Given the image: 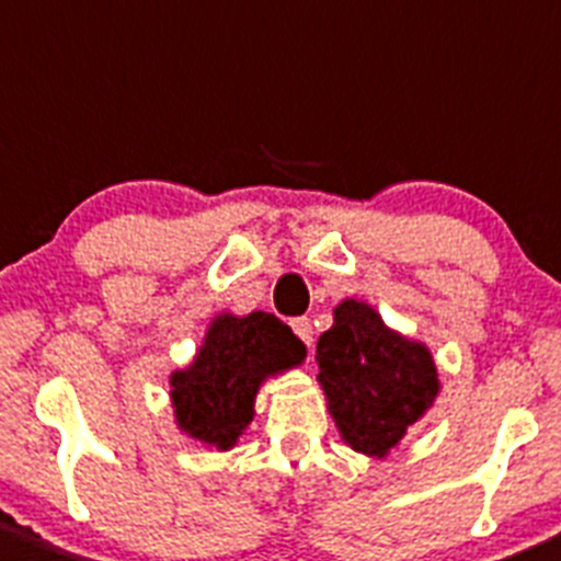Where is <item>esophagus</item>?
Wrapping results in <instances>:
<instances>
[{"label": "esophagus", "mask_w": 561, "mask_h": 561, "mask_svg": "<svg viewBox=\"0 0 561 561\" xmlns=\"http://www.w3.org/2000/svg\"><path fill=\"white\" fill-rule=\"evenodd\" d=\"M290 327H293V332H296V337L301 340V343H305V345L312 343V323H310V318H293Z\"/></svg>", "instance_id": "34e87169"}]
</instances>
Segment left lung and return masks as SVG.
<instances>
[{
    "mask_svg": "<svg viewBox=\"0 0 561 561\" xmlns=\"http://www.w3.org/2000/svg\"><path fill=\"white\" fill-rule=\"evenodd\" d=\"M318 381L354 451L385 457L426 415L439 390L428 348L385 327L374 307L345 298L318 337Z\"/></svg>",
    "mask_w": 561,
    "mask_h": 561,
    "instance_id": "left-lung-1",
    "label": "left lung"
}]
</instances>
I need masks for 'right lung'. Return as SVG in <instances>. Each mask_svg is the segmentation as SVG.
<instances>
[{"label":"right lung","instance_id":"obj_1","mask_svg":"<svg viewBox=\"0 0 561 561\" xmlns=\"http://www.w3.org/2000/svg\"><path fill=\"white\" fill-rule=\"evenodd\" d=\"M305 343L271 312L218 316L193 365L171 374L176 426L204 446L227 451L254 417L256 390L268 376L301 365Z\"/></svg>","mask_w":561,"mask_h":561}]
</instances>
